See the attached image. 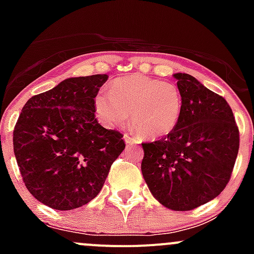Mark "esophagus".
<instances>
[{"label": "esophagus", "mask_w": 254, "mask_h": 254, "mask_svg": "<svg viewBox=\"0 0 254 254\" xmlns=\"http://www.w3.org/2000/svg\"><path fill=\"white\" fill-rule=\"evenodd\" d=\"M124 141L125 143H137V141L135 139H132L129 134L124 135Z\"/></svg>", "instance_id": "esophagus-1"}]
</instances>
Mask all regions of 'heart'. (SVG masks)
I'll return each mask as SVG.
<instances>
[{"label":"heart","mask_w":254,"mask_h":254,"mask_svg":"<svg viewBox=\"0 0 254 254\" xmlns=\"http://www.w3.org/2000/svg\"><path fill=\"white\" fill-rule=\"evenodd\" d=\"M97 117L108 127H120L129 118L141 136L156 140L172 134L183 114V96L172 82L132 73L117 78L109 91L94 98Z\"/></svg>","instance_id":"obj_1"}]
</instances>
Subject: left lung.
<instances>
[{
	"label": "left lung",
	"instance_id": "8db88e82",
	"mask_svg": "<svg viewBox=\"0 0 254 254\" xmlns=\"http://www.w3.org/2000/svg\"><path fill=\"white\" fill-rule=\"evenodd\" d=\"M183 114L175 131L142 143L141 171L163 206L187 211L216 198L229 183L240 146L231 108L188 73H175Z\"/></svg>",
	"mask_w": 254,
	"mask_h": 254
}]
</instances>
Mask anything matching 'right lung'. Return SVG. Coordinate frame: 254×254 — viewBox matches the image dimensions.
Masks as SVG:
<instances>
[{"instance_id": "obj_1", "label": "right lung", "mask_w": 254, "mask_h": 254, "mask_svg": "<svg viewBox=\"0 0 254 254\" xmlns=\"http://www.w3.org/2000/svg\"><path fill=\"white\" fill-rule=\"evenodd\" d=\"M108 75L71 77L33 96L13 131L23 182L37 200L72 210L101 191L112 163L125 148L123 135L96 119L94 98Z\"/></svg>"}]
</instances>
